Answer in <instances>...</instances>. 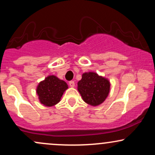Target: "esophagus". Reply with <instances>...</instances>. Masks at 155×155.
<instances>
[{
  "label": "esophagus",
  "mask_w": 155,
  "mask_h": 155,
  "mask_svg": "<svg viewBox=\"0 0 155 155\" xmlns=\"http://www.w3.org/2000/svg\"><path fill=\"white\" fill-rule=\"evenodd\" d=\"M69 86H70L71 87H74V86H75V83H74V81H69Z\"/></svg>",
  "instance_id": "1"
}]
</instances>
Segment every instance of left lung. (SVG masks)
I'll return each instance as SVG.
<instances>
[{"mask_svg": "<svg viewBox=\"0 0 155 155\" xmlns=\"http://www.w3.org/2000/svg\"><path fill=\"white\" fill-rule=\"evenodd\" d=\"M78 91L83 101L92 106H97L104 102L110 91L108 79L95 72H86L78 82Z\"/></svg>", "mask_w": 155, "mask_h": 155, "instance_id": "8db88e82", "label": "left lung"}]
</instances>
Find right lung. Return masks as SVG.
<instances>
[{
	"mask_svg": "<svg viewBox=\"0 0 155 155\" xmlns=\"http://www.w3.org/2000/svg\"><path fill=\"white\" fill-rule=\"evenodd\" d=\"M68 88V87L65 81L54 75H51L38 84L36 93L41 104L51 107L60 102L64 92Z\"/></svg>",
	"mask_w": 155,
	"mask_h": 155,
	"instance_id": "right-lung-1",
	"label": "right lung"
}]
</instances>
